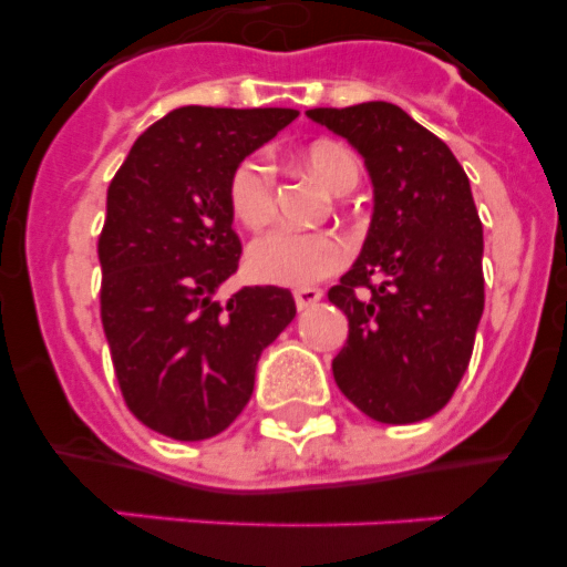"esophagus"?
Returning a JSON list of instances; mask_svg holds the SVG:
<instances>
[{
	"label": "esophagus",
	"instance_id": "obj_1",
	"mask_svg": "<svg viewBox=\"0 0 567 567\" xmlns=\"http://www.w3.org/2000/svg\"><path fill=\"white\" fill-rule=\"evenodd\" d=\"M320 289H315V287H303V289H295V307L298 309H309V307H315V303H318L320 300Z\"/></svg>",
	"mask_w": 567,
	"mask_h": 567
}]
</instances>
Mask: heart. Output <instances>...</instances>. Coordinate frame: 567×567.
<instances>
[{
  "label": "heart",
  "mask_w": 567,
  "mask_h": 567,
  "mask_svg": "<svg viewBox=\"0 0 567 567\" xmlns=\"http://www.w3.org/2000/svg\"><path fill=\"white\" fill-rule=\"evenodd\" d=\"M300 162L329 193L346 195L360 178L358 155L346 144L315 142L300 153ZM227 202L235 221L247 229H264L275 218V169L260 153L235 164L227 184ZM349 247L338 233H295L272 229L252 240L247 252L249 275L278 287H309L338 272Z\"/></svg>",
  "instance_id": "b5f03b06"
}]
</instances>
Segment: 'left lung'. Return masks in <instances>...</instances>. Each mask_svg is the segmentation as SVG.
<instances>
[{
    "instance_id": "8db88e82",
    "label": "left lung",
    "mask_w": 567,
    "mask_h": 567,
    "mask_svg": "<svg viewBox=\"0 0 567 567\" xmlns=\"http://www.w3.org/2000/svg\"><path fill=\"white\" fill-rule=\"evenodd\" d=\"M343 135L372 175L363 252L329 289L349 338L332 360L340 392L378 423L432 417L468 369L485 307L483 224L454 153L389 102L307 110Z\"/></svg>"
}]
</instances>
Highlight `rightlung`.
Wrapping results in <instances>:
<instances>
[{
  "instance_id": "1",
  "label": "right lung",
  "mask_w": 567,
  "mask_h": 567,
  "mask_svg": "<svg viewBox=\"0 0 567 567\" xmlns=\"http://www.w3.org/2000/svg\"><path fill=\"white\" fill-rule=\"evenodd\" d=\"M298 110L178 107L150 124L107 187L102 327L130 412L173 440L221 434L249 403L260 352L295 318L280 287H244L227 184Z\"/></svg>"
}]
</instances>
